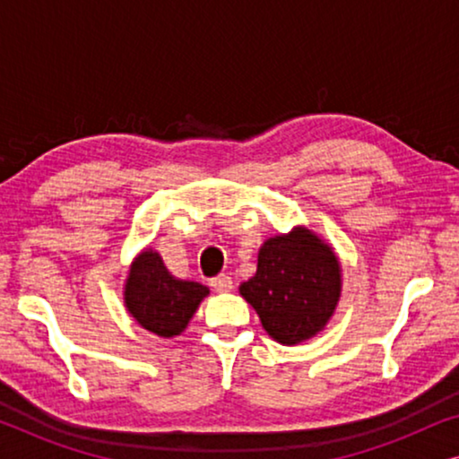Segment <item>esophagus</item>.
Wrapping results in <instances>:
<instances>
[{
	"mask_svg": "<svg viewBox=\"0 0 459 459\" xmlns=\"http://www.w3.org/2000/svg\"><path fill=\"white\" fill-rule=\"evenodd\" d=\"M211 286L215 288L217 292H230L234 288V281H231L230 275H217V278L211 280Z\"/></svg>",
	"mask_w": 459,
	"mask_h": 459,
	"instance_id": "obj_1",
	"label": "esophagus"
}]
</instances>
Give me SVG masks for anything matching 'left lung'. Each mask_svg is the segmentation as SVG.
Listing matches in <instances>:
<instances>
[{"label": "left lung", "instance_id": "8db88e82", "mask_svg": "<svg viewBox=\"0 0 459 459\" xmlns=\"http://www.w3.org/2000/svg\"><path fill=\"white\" fill-rule=\"evenodd\" d=\"M240 294L275 342L294 347L317 336L334 316L342 294L341 259L322 236L297 225L263 242L256 273L242 281Z\"/></svg>", "mask_w": 459, "mask_h": 459}]
</instances>
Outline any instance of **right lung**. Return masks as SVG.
<instances>
[{"label":"right lung","mask_w":459,"mask_h":459,"mask_svg":"<svg viewBox=\"0 0 459 459\" xmlns=\"http://www.w3.org/2000/svg\"><path fill=\"white\" fill-rule=\"evenodd\" d=\"M204 297H209V288L175 278L152 248L135 255L123 286V303L129 316L160 338L179 336Z\"/></svg>","instance_id":"1"}]
</instances>
